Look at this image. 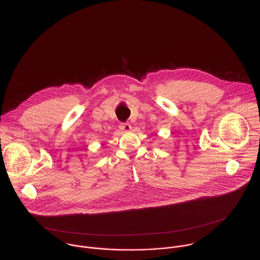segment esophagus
I'll use <instances>...</instances> for the list:
<instances>
[{
    "label": "esophagus",
    "mask_w": 260,
    "mask_h": 260,
    "mask_svg": "<svg viewBox=\"0 0 260 260\" xmlns=\"http://www.w3.org/2000/svg\"><path fill=\"white\" fill-rule=\"evenodd\" d=\"M120 129L122 131L128 132V131H130L132 129V127H131V125L129 123H122V124H120Z\"/></svg>",
    "instance_id": "esophagus-1"
}]
</instances>
